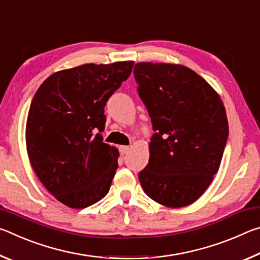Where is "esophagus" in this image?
Instances as JSON below:
<instances>
[{
  "mask_svg": "<svg viewBox=\"0 0 260 260\" xmlns=\"http://www.w3.org/2000/svg\"><path fill=\"white\" fill-rule=\"evenodd\" d=\"M129 149H131V148L127 147V146H120V147H119V152L121 153L122 156H124V155H126L127 152L129 151Z\"/></svg>",
  "mask_w": 260,
  "mask_h": 260,
  "instance_id": "esophagus-1",
  "label": "esophagus"
}]
</instances>
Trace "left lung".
<instances>
[{"instance_id": "left-lung-1", "label": "left lung", "mask_w": 260, "mask_h": 260, "mask_svg": "<svg viewBox=\"0 0 260 260\" xmlns=\"http://www.w3.org/2000/svg\"><path fill=\"white\" fill-rule=\"evenodd\" d=\"M138 93L156 132L148 165L139 173L144 192L167 208L190 205L218 172L228 139L221 99L203 78L179 64L138 63Z\"/></svg>"}]
</instances>
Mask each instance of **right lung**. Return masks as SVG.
<instances>
[{"label": "right lung", "instance_id": "right-lung-1", "mask_svg": "<svg viewBox=\"0 0 260 260\" xmlns=\"http://www.w3.org/2000/svg\"><path fill=\"white\" fill-rule=\"evenodd\" d=\"M134 61L85 64L47 78L30 103L26 148L35 174L60 203L95 204L109 192L118 149L103 142L104 107Z\"/></svg>", "mask_w": 260, "mask_h": 260}]
</instances>
